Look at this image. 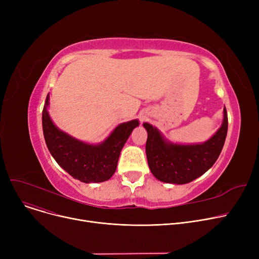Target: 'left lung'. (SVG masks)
I'll use <instances>...</instances> for the list:
<instances>
[{
	"instance_id": "8db88e82",
	"label": "left lung",
	"mask_w": 259,
	"mask_h": 259,
	"mask_svg": "<svg viewBox=\"0 0 259 259\" xmlns=\"http://www.w3.org/2000/svg\"><path fill=\"white\" fill-rule=\"evenodd\" d=\"M143 126L148 132V165L155 179L162 183L184 185L206 173L219 158L227 137L228 115L224 108L221 128L201 144L172 143L149 122H144Z\"/></svg>"
}]
</instances>
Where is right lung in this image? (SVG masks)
<instances>
[{
  "instance_id": "add662e5",
  "label": "right lung",
  "mask_w": 259,
  "mask_h": 259,
  "mask_svg": "<svg viewBox=\"0 0 259 259\" xmlns=\"http://www.w3.org/2000/svg\"><path fill=\"white\" fill-rule=\"evenodd\" d=\"M49 99L48 93L42 124L45 142L52 157L75 180L86 184L108 181L116 170L122 147L133 129L140 125L139 119L121 122L100 144H88L74 139L54 125L48 112Z\"/></svg>"
}]
</instances>
